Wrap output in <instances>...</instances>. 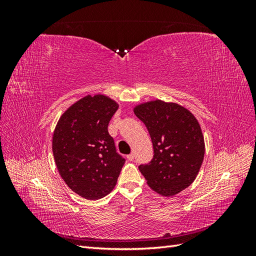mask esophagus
I'll list each match as a JSON object with an SVG mask.
<instances>
[{
	"mask_svg": "<svg viewBox=\"0 0 256 256\" xmlns=\"http://www.w3.org/2000/svg\"><path fill=\"white\" fill-rule=\"evenodd\" d=\"M127 159H128L129 161H132V160H134V154H128V156H127Z\"/></svg>",
	"mask_w": 256,
	"mask_h": 256,
	"instance_id": "obj_1",
	"label": "esophagus"
}]
</instances>
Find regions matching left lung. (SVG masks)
<instances>
[{
    "label": "left lung",
    "mask_w": 256,
    "mask_h": 256,
    "mask_svg": "<svg viewBox=\"0 0 256 256\" xmlns=\"http://www.w3.org/2000/svg\"><path fill=\"white\" fill-rule=\"evenodd\" d=\"M148 130L154 157L138 170L154 192L173 196L194 182L205 154L202 129L196 116L176 102L154 99L134 108Z\"/></svg>",
    "instance_id": "1"
}]
</instances>
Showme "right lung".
I'll use <instances>...</instances> for the list:
<instances>
[{"mask_svg":"<svg viewBox=\"0 0 256 256\" xmlns=\"http://www.w3.org/2000/svg\"><path fill=\"white\" fill-rule=\"evenodd\" d=\"M118 109L110 97L86 95L60 115L54 129L52 152L58 171L69 188L86 200L109 194L125 164L108 132Z\"/></svg>","mask_w":256,"mask_h":256,"instance_id":"obj_1","label":"right lung"}]
</instances>
